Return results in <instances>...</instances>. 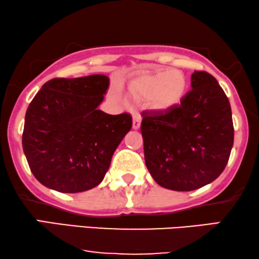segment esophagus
Listing matches in <instances>:
<instances>
[{
  "instance_id": "1",
  "label": "esophagus",
  "mask_w": 259,
  "mask_h": 259,
  "mask_svg": "<svg viewBox=\"0 0 259 259\" xmlns=\"http://www.w3.org/2000/svg\"><path fill=\"white\" fill-rule=\"evenodd\" d=\"M140 123H141L140 116L134 115V116H133V123H132L133 130H139V128H140Z\"/></svg>"
}]
</instances>
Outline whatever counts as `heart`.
<instances>
[{
  "mask_svg": "<svg viewBox=\"0 0 259 259\" xmlns=\"http://www.w3.org/2000/svg\"><path fill=\"white\" fill-rule=\"evenodd\" d=\"M189 80L183 70L160 69L144 73L128 84L130 93L138 100H147L154 112H168L177 107L187 93Z\"/></svg>",
  "mask_w": 259,
  "mask_h": 259,
  "instance_id": "heart-1",
  "label": "heart"
}]
</instances>
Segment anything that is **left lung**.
Masks as SVG:
<instances>
[{
    "label": "left lung",
    "mask_w": 259,
    "mask_h": 259,
    "mask_svg": "<svg viewBox=\"0 0 259 259\" xmlns=\"http://www.w3.org/2000/svg\"><path fill=\"white\" fill-rule=\"evenodd\" d=\"M191 90L168 112H143L145 162L158 185L193 191L217 179L233 146L231 106L211 74L194 70Z\"/></svg>",
    "instance_id": "8db88e82"
}]
</instances>
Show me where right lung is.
<instances>
[{
	"instance_id": "add662e5",
	"label": "right lung",
	"mask_w": 259,
	"mask_h": 259,
	"mask_svg": "<svg viewBox=\"0 0 259 259\" xmlns=\"http://www.w3.org/2000/svg\"><path fill=\"white\" fill-rule=\"evenodd\" d=\"M106 75L53 79L28 106L22 146L35 178L62 193L91 190L102 182L113 153L132 128L127 113L98 109L108 90Z\"/></svg>"
}]
</instances>
